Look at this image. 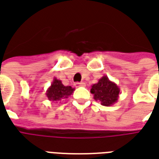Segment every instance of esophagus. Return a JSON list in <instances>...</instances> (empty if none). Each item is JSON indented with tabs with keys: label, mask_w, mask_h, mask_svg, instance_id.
<instances>
[{
	"label": "esophagus",
	"mask_w": 159,
	"mask_h": 159,
	"mask_svg": "<svg viewBox=\"0 0 159 159\" xmlns=\"http://www.w3.org/2000/svg\"><path fill=\"white\" fill-rule=\"evenodd\" d=\"M74 85H75V87H76V88H79V87H85L86 84H85V83L81 82V83H76L75 84H74Z\"/></svg>",
	"instance_id": "1"
}]
</instances>
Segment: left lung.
<instances>
[{"mask_svg":"<svg viewBox=\"0 0 159 159\" xmlns=\"http://www.w3.org/2000/svg\"><path fill=\"white\" fill-rule=\"evenodd\" d=\"M93 94V98L99 101L103 106H111L116 103L119 98L120 90L117 84L109 79L107 76H103L97 83L92 85L90 89Z\"/></svg>","mask_w":159,"mask_h":159,"instance_id":"obj_1","label":"left lung"}]
</instances>
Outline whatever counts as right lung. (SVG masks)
Masks as SVG:
<instances>
[{
	"label": "right lung",
	"mask_w": 159,
	"mask_h": 159,
	"mask_svg": "<svg viewBox=\"0 0 159 159\" xmlns=\"http://www.w3.org/2000/svg\"><path fill=\"white\" fill-rule=\"evenodd\" d=\"M75 90L70 86H65L61 80L54 78L51 85L46 91V96L50 101H60L67 98Z\"/></svg>",
	"instance_id": "add662e5"
}]
</instances>
